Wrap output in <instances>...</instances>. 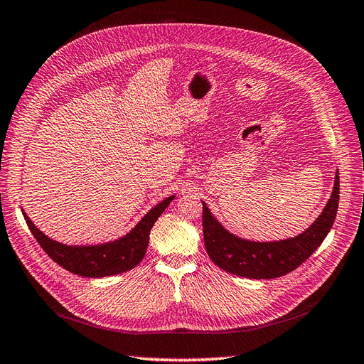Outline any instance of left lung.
<instances>
[{
    "mask_svg": "<svg viewBox=\"0 0 364 364\" xmlns=\"http://www.w3.org/2000/svg\"><path fill=\"white\" fill-rule=\"evenodd\" d=\"M340 181L336 173L334 189L323 212L304 233L282 241L256 242L237 237L218 223L203 201L204 245L212 262L224 272L248 279H274L302 265L323 242L337 216Z\"/></svg>",
    "mask_w": 364,
    "mask_h": 364,
    "instance_id": "left-lung-1",
    "label": "left lung"
}]
</instances>
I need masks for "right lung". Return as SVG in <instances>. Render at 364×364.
Masks as SVG:
<instances>
[{"label": "right lung", "mask_w": 364, "mask_h": 364, "mask_svg": "<svg viewBox=\"0 0 364 364\" xmlns=\"http://www.w3.org/2000/svg\"><path fill=\"white\" fill-rule=\"evenodd\" d=\"M175 196L163 200L120 240L99 245H65L50 240L23 212L24 220L43 250L62 268L84 277H107L128 272L141 262L149 244L151 228Z\"/></svg>", "instance_id": "right-lung-1"}]
</instances>
